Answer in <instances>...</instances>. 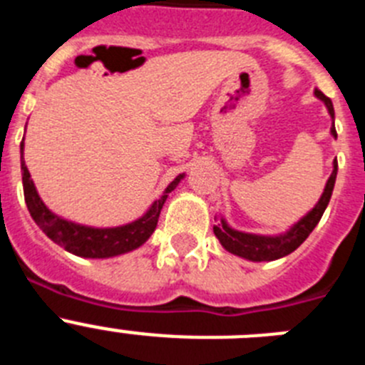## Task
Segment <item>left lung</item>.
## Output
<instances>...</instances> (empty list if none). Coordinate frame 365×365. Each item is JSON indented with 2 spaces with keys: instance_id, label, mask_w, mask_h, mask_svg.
Masks as SVG:
<instances>
[{
  "instance_id": "8db88e82",
  "label": "left lung",
  "mask_w": 365,
  "mask_h": 365,
  "mask_svg": "<svg viewBox=\"0 0 365 365\" xmlns=\"http://www.w3.org/2000/svg\"><path fill=\"white\" fill-rule=\"evenodd\" d=\"M316 98H320L322 102L327 108L329 115L333 118V128H331V135L336 138V130H334V108L331 98L324 95L322 91L316 89L314 91ZM336 172H338V163H333V173L325 182L324 193L322 197L318 199V202L314 205L312 210H309L307 214L303 215L298 222H294L287 232H282L278 235H261V234H248V232L235 230L225 221V217H221V222L214 227V234L219 240V243L222 245L225 250H228L234 256L245 257L248 261H274L279 259V257L289 256L291 252H294L296 248L307 240L309 234L314 230V227L320 222L322 215H324L325 208H327L329 201H331V195H333L334 180H336Z\"/></svg>"
}]
</instances>
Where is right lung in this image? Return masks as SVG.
<instances>
[{
	"label": "right lung",
	"mask_w": 365,
	"mask_h": 365,
	"mask_svg": "<svg viewBox=\"0 0 365 365\" xmlns=\"http://www.w3.org/2000/svg\"><path fill=\"white\" fill-rule=\"evenodd\" d=\"M24 148L25 144L21 140V144H19V150H21V180H24V195L29 214L49 240L60 245L67 252L80 257L106 259V257L120 256V254H128L135 248L143 247L150 240V235L153 234L155 227H157V221H159L160 210H163L164 202L168 199V193H172L180 180L185 179V173H179L166 186L163 195L157 201L151 202V206L143 217L125 222L120 227H87V225H80V222L60 217V215L54 214L53 210H49L45 206V202L38 195V190L34 186V180L31 179V173L25 166Z\"/></svg>",
	"instance_id": "obj_1"
}]
</instances>
